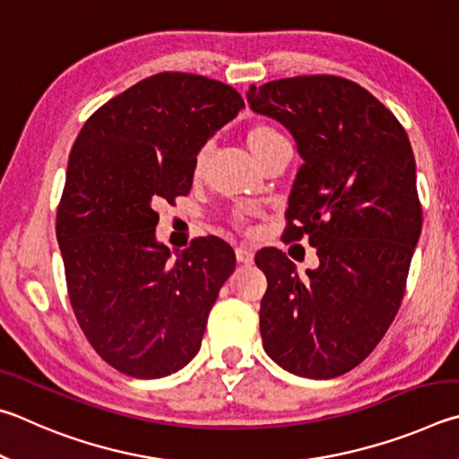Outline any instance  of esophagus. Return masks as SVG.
<instances>
[{
  "label": "esophagus",
  "mask_w": 459,
  "mask_h": 459,
  "mask_svg": "<svg viewBox=\"0 0 459 459\" xmlns=\"http://www.w3.org/2000/svg\"><path fill=\"white\" fill-rule=\"evenodd\" d=\"M236 258L239 264H252L254 262V254L247 247H236Z\"/></svg>",
  "instance_id": "34e87169"
}]
</instances>
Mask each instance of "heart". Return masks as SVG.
Wrapping results in <instances>:
<instances>
[{
  "label": "heart",
  "mask_w": 459,
  "mask_h": 459,
  "mask_svg": "<svg viewBox=\"0 0 459 459\" xmlns=\"http://www.w3.org/2000/svg\"><path fill=\"white\" fill-rule=\"evenodd\" d=\"M280 139H284V136L280 134L274 126L264 125V123L252 125L246 131L247 147H250V151L254 152V157L258 160H262V157L272 149V144H276ZM209 152H212V144H209V143L201 144V147L195 152V159H193V173H195V175L204 173V169L207 165V159H209Z\"/></svg>",
  "instance_id": "heart-1"
}]
</instances>
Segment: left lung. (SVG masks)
Instances as JSON below:
<instances>
[{"label":"left lung","mask_w":459,"mask_h":459,"mask_svg":"<svg viewBox=\"0 0 459 459\" xmlns=\"http://www.w3.org/2000/svg\"><path fill=\"white\" fill-rule=\"evenodd\" d=\"M247 102L294 136L304 163L284 236H308L318 255L300 278L276 247L255 254L268 280L264 351L288 373L333 379L371 355L405 294L423 221L411 143L385 104L341 76L272 80L250 86Z\"/></svg>","instance_id":"1"}]
</instances>
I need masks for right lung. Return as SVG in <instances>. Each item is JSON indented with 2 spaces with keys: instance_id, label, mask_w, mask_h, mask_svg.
Masks as SVG:
<instances>
[{
  "instance_id": "obj_1",
  "label": "right lung",
  "mask_w": 459,
  "mask_h": 459,
  "mask_svg": "<svg viewBox=\"0 0 459 459\" xmlns=\"http://www.w3.org/2000/svg\"><path fill=\"white\" fill-rule=\"evenodd\" d=\"M242 108L220 80L160 72L102 104L72 147L56 215L70 304L92 349L134 379L177 373L197 355L236 270L234 250L213 236L171 260L155 207L187 195L197 149Z\"/></svg>"
}]
</instances>
